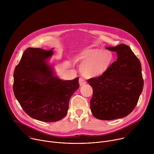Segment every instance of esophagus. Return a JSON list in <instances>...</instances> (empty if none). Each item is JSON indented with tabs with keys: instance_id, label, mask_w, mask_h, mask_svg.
<instances>
[{
	"instance_id": "obj_1",
	"label": "esophagus",
	"mask_w": 154,
	"mask_h": 154,
	"mask_svg": "<svg viewBox=\"0 0 154 154\" xmlns=\"http://www.w3.org/2000/svg\"><path fill=\"white\" fill-rule=\"evenodd\" d=\"M86 82L85 80L83 78H82V77L79 78V84H80V86H82V85L86 84Z\"/></svg>"
}]
</instances>
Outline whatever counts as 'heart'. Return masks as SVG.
Wrapping results in <instances>:
<instances>
[{
  "label": "heart",
  "instance_id": "b5f03b06",
  "mask_svg": "<svg viewBox=\"0 0 154 154\" xmlns=\"http://www.w3.org/2000/svg\"><path fill=\"white\" fill-rule=\"evenodd\" d=\"M76 60L82 61L80 70L87 78L102 75L111 67L113 63V53L98 48H87L77 56Z\"/></svg>",
  "mask_w": 154,
  "mask_h": 154
}]
</instances>
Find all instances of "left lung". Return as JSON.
Segmentation results:
<instances>
[{
	"mask_svg": "<svg viewBox=\"0 0 154 154\" xmlns=\"http://www.w3.org/2000/svg\"><path fill=\"white\" fill-rule=\"evenodd\" d=\"M106 49L116 52V61L104 74L88 82L93 90L92 114L99 119L109 121L125 117L134 110L144 80L141 63L130 47L122 44Z\"/></svg>",
	"mask_w": 154,
	"mask_h": 154,
	"instance_id": "left-lung-1",
	"label": "left lung"
}]
</instances>
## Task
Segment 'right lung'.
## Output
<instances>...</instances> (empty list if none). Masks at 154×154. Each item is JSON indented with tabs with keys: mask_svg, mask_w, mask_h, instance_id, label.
Returning a JSON list of instances; mask_svg holds the SVG:
<instances>
[{
	"mask_svg": "<svg viewBox=\"0 0 154 154\" xmlns=\"http://www.w3.org/2000/svg\"><path fill=\"white\" fill-rule=\"evenodd\" d=\"M52 50L26 49L14 71L13 91L24 111L42 122H56L68 113L69 101L79 88V77L63 80L54 76L46 60Z\"/></svg>",
	"mask_w": 154,
	"mask_h": 154,
	"instance_id": "obj_1",
	"label": "right lung"
}]
</instances>
